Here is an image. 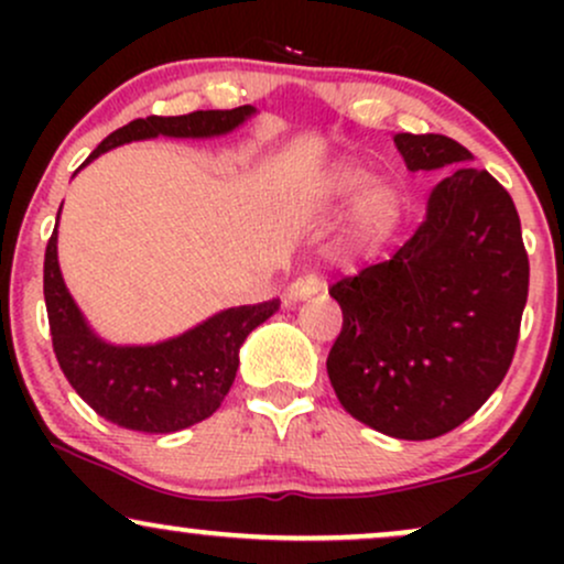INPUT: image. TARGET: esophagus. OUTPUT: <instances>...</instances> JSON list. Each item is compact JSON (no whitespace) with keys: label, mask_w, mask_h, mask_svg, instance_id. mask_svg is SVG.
Segmentation results:
<instances>
[{"label":"esophagus","mask_w":564,"mask_h":564,"mask_svg":"<svg viewBox=\"0 0 564 564\" xmlns=\"http://www.w3.org/2000/svg\"><path fill=\"white\" fill-rule=\"evenodd\" d=\"M318 281H313V278H296L291 286L283 291V302L286 304H296V302H304L310 300V296L318 294Z\"/></svg>","instance_id":"obj_1"}]
</instances>
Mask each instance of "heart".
I'll list each match as a JSON object with an SVG mask.
<instances>
[{"mask_svg":"<svg viewBox=\"0 0 564 564\" xmlns=\"http://www.w3.org/2000/svg\"><path fill=\"white\" fill-rule=\"evenodd\" d=\"M352 217H349V243L358 251H377L400 219L398 187L387 180H371V172L360 164H339L326 180V196L341 204L352 196Z\"/></svg>","mask_w":564,"mask_h":564,"instance_id":"heart-1","label":"heart"}]
</instances>
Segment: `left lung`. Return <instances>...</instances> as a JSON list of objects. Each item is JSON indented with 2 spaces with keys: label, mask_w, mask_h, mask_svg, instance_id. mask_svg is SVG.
I'll return each instance as SVG.
<instances>
[{
  "label": "left lung",
  "mask_w": 564,
  "mask_h": 564,
  "mask_svg": "<svg viewBox=\"0 0 564 564\" xmlns=\"http://www.w3.org/2000/svg\"><path fill=\"white\" fill-rule=\"evenodd\" d=\"M411 172L453 166L392 260L328 289L341 334L326 368L345 411L398 440L464 424L514 358L530 264L514 200L443 134H394Z\"/></svg>",
  "instance_id": "left-lung-1"
}]
</instances>
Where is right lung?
Here are the masks:
<instances>
[{
    "mask_svg": "<svg viewBox=\"0 0 564 564\" xmlns=\"http://www.w3.org/2000/svg\"><path fill=\"white\" fill-rule=\"evenodd\" d=\"M251 116H257L254 106L134 119L108 134L82 166L127 142L223 138ZM44 302L55 358L70 387L106 422L142 435H170L209 419L230 392L246 336L281 307L278 300L228 307L153 345H113L89 326L63 281L57 228L44 254Z\"/></svg>",
    "mask_w": 564,
    "mask_h": 564,
    "instance_id": "1",
    "label": "right lung"
}]
</instances>
